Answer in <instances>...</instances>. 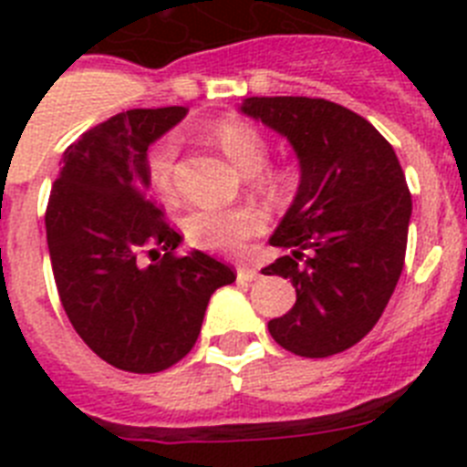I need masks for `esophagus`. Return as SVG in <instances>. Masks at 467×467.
I'll return each instance as SVG.
<instances>
[{"instance_id": "esophagus-1", "label": "esophagus", "mask_w": 467, "mask_h": 467, "mask_svg": "<svg viewBox=\"0 0 467 467\" xmlns=\"http://www.w3.org/2000/svg\"><path fill=\"white\" fill-rule=\"evenodd\" d=\"M259 271L253 266H238V280H257Z\"/></svg>"}]
</instances>
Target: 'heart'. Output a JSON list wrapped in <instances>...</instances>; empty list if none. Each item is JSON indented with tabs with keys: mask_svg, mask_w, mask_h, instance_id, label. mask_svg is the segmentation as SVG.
<instances>
[{
	"mask_svg": "<svg viewBox=\"0 0 467 467\" xmlns=\"http://www.w3.org/2000/svg\"><path fill=\"white\" fill-rule=\"evenodd\" d=\"M214 142L231 159V163L243 172H257L266 163L269 144L257 126L243 119H224L213 126ZM180 151V140L175 135L159 140L147 151V175L156 192L171 193L175 187V161ZM264 184L275 192L287 187L283 172H266ZM264 214L253 208L193 210L184 217V236L192 245L214 250V253H238L253 236L264 231Z\"/></svg>",
	"mask_w": 467,
	"mask_h": 467,
	"instance_id": "heart-1",
	"label": "heart"
}]
</instances>
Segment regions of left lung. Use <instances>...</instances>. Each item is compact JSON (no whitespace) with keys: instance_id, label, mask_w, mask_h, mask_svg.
Wrapping results in <instances>:
<instances>
[{"instance_id":"obj_1","label":"left lung","mask_w":467,"mask_h":467,"mask_svg":"<svg viewBox=\"0 0 467 467\" xmlns=\"http://www.w3.org/2000/svg\"><path fill=\"white\" fill-rule=\"evenodd\" d=\"M241 111L290 140L301 166L295 203L269 241L292 253L262 269L296 287L271 337L301 358L341 353L377 325L402 274L411 217L402 166L372 123L337 102L245 98Z\"/></svg>"}]
</instances>
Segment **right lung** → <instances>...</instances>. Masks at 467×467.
Listing matches in <instances>:
<instances>
[{
  "instance_id": "obj_1",
  "label": "right lung",
  "mask_w": 467,
  "mask_h": 467,
  "mask_svg": "<svg viewBox=\"0 0 467 467\" xmlns=\"http://www.w3.org/2000/svg\"><path fill=\"white\" fill-rule=\"evenodd\" d=\"M184 114L128 109L86 130L65 150L48 196V254L65 313L95 356L123 372L182 360L213 292L236 280L201 250L175 254L182 236L150 201L147 150Z\"/></svg>"
}]
</instances>
